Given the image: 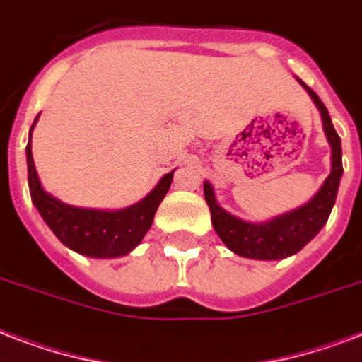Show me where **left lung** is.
Wrapping results in <instances>:
<instances>
[{
    "label": "left lung",
    "mask_w": 362,
    "mask_h": 362,
    "mask_svg": "<svg viewBox=\"0 0 362 362\" xmlns=\"http://www.w3.org/2000/svg\"><path fill=\"white\" fill-rule=\"evenodd\" d=\"M297 81L308 92L310 99L320 110L327 142L331 146V173L308 203L267 221H247L227 212L218 203L212 184L204 180V199L210 209L214 231L218 233L221 242L240 257L257 259V261H278V259L295 255L323 229L331 216L334 201H337L338 186H340V178L344 173L340 136L332 125L329 110L325 109L323 101L317 98V93L306 86L300 78Z\"/></svg>",
    "instance_id": "8db88e82"
}]
</instances>
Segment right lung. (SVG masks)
<instances>
[{"label":"right lung","instance_id":"1","mask_svg":"<svg viewBox=\"0 0 362 362\" xmlns=\"http://www.w3.org/2000/svg\"><path fill=\"white\" fill-rule=\"evenodd\" d=\"M39 116L30 129V141L25 146L28 161V184H30L31 203L41 214L50 231L58 240L73 252L93 259H115L127 255L135 250L148 229L152 227L153 216L158 212L159 203L163 201L173 182L175 170H170L146 197L139 203L120 210L82 209L73 206L58 197L45 192L39 175H37L33 153H31V133Z\"/></svg>","mask_w":362,"mask_h":362}]
</instances>
